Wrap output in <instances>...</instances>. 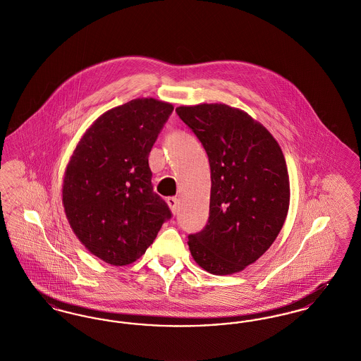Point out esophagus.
Listing matches in <instances>:
<instances>
[{"label": "esophagus", "instance_id": "obj_1", "mask_svg": "<svg viewBox=\"0 0 361 361\" xmlns=\"http://www.w3.org/2000/svg\"><path fill=\"white\" fill-rule=\"evenodd\" d=\"M168 206L171 207L173 214L176 215L178 212V200L176 197H168Z\"/></svg>", "mask_w": 361, "mask_h": 361}]
</instances>
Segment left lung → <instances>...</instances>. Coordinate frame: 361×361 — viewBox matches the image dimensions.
<instances>
[{"label": "left lung", "mask_w": 361, "mask_h": 361, "mask_svg": "<svg viewBox=\"0 0 361 361\" xmlns=\"http://www.w3.org/2000/svg\"><path fill=\"white\" fill-rule=\"evenodd\" d=\"M203 145L211 168L209 216L189 234L195 261L214 275L253 264L279 235L290 206L283 152L271 133L226 104L176 108Z\"/></svg>", "instance_id": "8db88e82"}]
</instances>
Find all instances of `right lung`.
<instances>
[{
  "label": "right lung",
  "instance_id": "1",
  "mask_svg": "<svg viewBox=\"0 0 361 361\" xmlns=\"http://www.w3.org/2000/svg\"><path fill=\"white\" fill-rule=\"evenodd\" d=\"M172 104L135 99L94 121L65 173L62 202L70 226L94 256L127 265L145 255L172 218L153 190L152 147L172 115Z\"/></svg>",
  "mask_w": 361,
  "mask_h": 361
}]
</instances>
